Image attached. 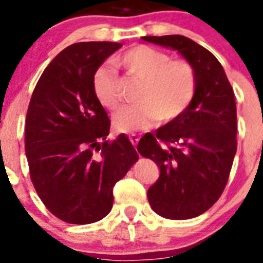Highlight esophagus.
<instances>
[{
    "instance_id": "1",
    "label": "esophagus",
    "mask_w": 263,
    "mask_h": 263,
    "mask_svg": "<svg viewBox=\"0 0 263 263\" xmlns=\"http://www.w3.org/2000/svg\"><path fill=\"white\" fill-rule=\"evenodd\" d=\"M129 141H131V144L134 145V146H137V144H139V141H140V137L137 136V135H131V136H129Z\"/></svg>"
}]
</instances>
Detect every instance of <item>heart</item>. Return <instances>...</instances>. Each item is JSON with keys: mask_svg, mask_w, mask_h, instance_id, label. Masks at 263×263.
Listing matches in <instances>:
<instances>
[{"mask_svg": "<svg viewBox=\"0 0 263 263\" xmlns=\"http://www.w3.org/2000/svg\"><path fill=\"white\" fill-rule=\"evenodd\" d=\"M116 65L129 76L142 81L136 97L139 104L124 107L116 113L113 126L117 131L134 134L158 123L176 121L192 104L197 91V75L190 61L172 58L164 50L140 44L116 58ZM92 90L98 102L108 110L121 105V82L118 75L100 66L92 75Z\"/></svg>", "mask_w": 263, "mask_h": 263, "instance_id": "obj_1", "label": "heart"}]
</instances>
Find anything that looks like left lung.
<instances>
[{
	"instance_id": "1",
	"label": "left lung",
	"mask_w": 263,
	"mask_h": 263,
	"mask_svg": "<svg viewBox=\"0 0 263 263\" xmlns=\"http://www.w3.org/2000/svg\"><path fill=\"white\" fill-rule=\"evenodd\" d=\"M178 50L197 75L192 104L176 121L141 137L137 151L160 168L147 191L151 209L166 219H192L221 196L237 153L233 87L210 50L183 35L142 36Z\"/></svg>"
}]
</instances>
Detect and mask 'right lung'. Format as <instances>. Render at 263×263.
Returning <instances> with one entry per match:
<instances>
[{
    "instance_id": "add662e5",
    "label": "right lung",
    "mask_w": 263,
    "mask_h": 263,
    "mask_svg": "<svg viewBox=\"0 0 263 263\" xmlns=\"http://www.w3.org/2000/svg\"><path fill=\"white\" fill-rule=\"evenodd\" d=\"M122 47L81 42L58 53L31 95L25 151L39 198L68 224H91L113 206V187L139 160L126 135L108 141L110 121L92 90L94 71Z\"/></svg>"
}]
</instances>
